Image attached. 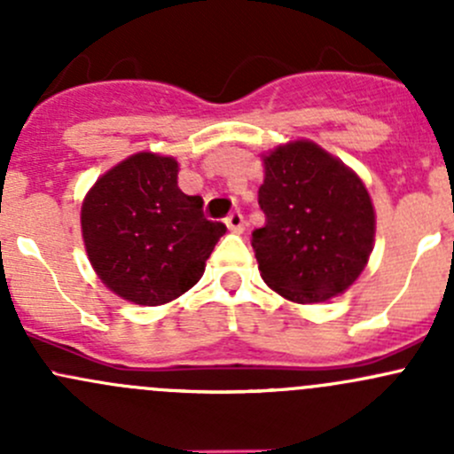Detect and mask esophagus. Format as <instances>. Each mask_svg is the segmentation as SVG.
<instances>
[{
    "label": "esophagus",
    "mask_w": 454,
    "mask_h": 454,
    "mask_svg": "<svg viewBox=\"0 0 454 454\" xmlns=\"http://www.w3.org/2000/svg\"><path fill=\"white\" fill-rule=\"evenodd\" d=\"M226 226H228V231H232V232H244V228H246L244 215H241L239 210H232V213L226 217Z\"/></svg>",
    "instance_id": "esophagus-1"
}]
</instances>
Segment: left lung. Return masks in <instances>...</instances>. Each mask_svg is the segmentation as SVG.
Here are the masks:
<instances>
[{
	"mask_svg": "<svg viewBox=\"0 0 454 454\" xmlns=\"http://www.w3.org/2000/svg\"><path fill=\"white\" fill-rule=\"evenodd\" d=\"M263 164L265 226L253 232L263 281L296 303L345 292L373 250L375 213L363 180L308 140L278 146Z\"/></svg>",
	"mask_w": 454,
	"mask_h": 454,
	"instance_id": "obj_1",
	"label": "left lung"
}]
</instances>
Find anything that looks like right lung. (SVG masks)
Returning a JSON list of instances; mask_svg holds the SVG:
<instances>
[{
  "label": "right lung",
  "mask_w": 454,
  "mask_h": 454,
  "mask_svg": "<svg viewBox=\"0 0 454 454\" xmlns=\"http://www.w3.org/2000/svg\"><path fill=\"white\" fill-rule=\"evenodd\" d=\"M182 193L177 162L136 153L98 177L81 208L85 250L100 281L138 305H162L200 281L222 222Z\"/></svg>",
  "instance_id": "obj_1"
}]
</instances>
